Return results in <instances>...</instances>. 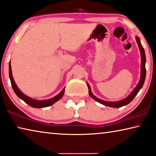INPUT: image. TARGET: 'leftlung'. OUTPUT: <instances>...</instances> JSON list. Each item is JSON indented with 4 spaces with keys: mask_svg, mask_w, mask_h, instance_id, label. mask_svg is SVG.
Listing matches in <instances>:
<instances>
[{
    "mask_svg": "<svg viewBox=\"0 0 156 156\" xmlns=\"http://www.w3.org/2000/svg\"><path fill=\"white\" fill-rule=\"evenodd\" d=\"M136 42L139 45V49H140V52H141V78H140V81L138 83V85L136 86V88L134 89L131 94L127 98L123 99L122 101H117V102H108V101H104L103 100H101L94 96L93 94L91 93V89H90L89 85L87 83L88 88H89V94L90 95V96L92 98L94 99L95 101H96L97 102L101 103V104L106 105V106H109V107H112V108H120L122 106L126 105L129 103L131 101H132L133 99L134 98V97L136 96V94H138V92L140 91V89H141L142 87H143L144 83L145 82V79H146V55H145V51H144V49L142 46V45L140 42V39L139 37H136Z\"/></svg>",
    "mask_w": 156,
    "mask_h": 156,
    "instance_id": "8db88e82",
    "label": "left lung"
}]
</instances>
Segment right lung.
I'll list each match as a JSON object with an SVG mask.
<instances>
[{
  "instance_id": "obj_1",
  "label": "right lung",
  "mask_w": 156,
  "mask_h": 156,
  "mask_svg": "<svg viewBox=\"0 0 156 156\" xmlns=\"http://www.w3.org/2000/svg\"><path fill=\"white\" fill-rule=\"evenodd\" d=\"M9 76H10V80L11 82V84H12V89L14 90L15 93L16 94L17 96L19 97L20 98H21L22 101H24L27 104H28L29 106L33 108H45V107H48V106H51L54 103H55L56 101L60 100V98H62L63 94H64L65 92V88L62 90V91L60 93L57 95V96L53 97L51 99H48V100L46 101H37L34 100V99H32L29 98L27 96L24 95L22 92L20 91V90L18 89L17 85L15 84V81L13 80L12 75V69H11V65L10 62L9 63Z\"/></svg>"
}]
</instances>
